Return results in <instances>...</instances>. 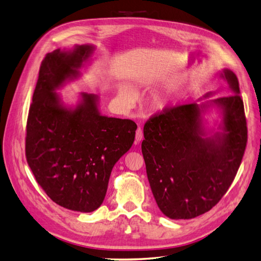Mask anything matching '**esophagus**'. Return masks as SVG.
<instances>
[{
	"label": "esophagus",
	"instance_id": "1",
	"mask_svg": "<svg viewBox=\"0 0 261 261\" xmlns=\"http://www.w3.org/2000/svg\"><path fill=\"white\" fill-rule=\"evenodd\" d=\"M143 138V132H142V129L139 126V128L137 129V132H136V143H139Z\"/></svg>",
	"mask_w": 261,
	"mask_h": 261
}]
</instances>
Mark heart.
Listing matches in <instances>:
<instances>
[{"label": "heart", "instance_id": "heart-1", "mask_svg": "<svg viewBox=\"0 0 261 261\" xmlns=\"http://www.w3.org/2000/svg\"><path fill=\"white\" fill-rule=\"evenodd\" d=\"M119 96L125 107H131L136 100L135 92H133V90L129 86H126V84H122V86L120 87ZM150 103L151 107L155 109V110L161 111L163 109H166L168 105V96L165 93H155L152 98H151Z\"/></svg>", "mask_w": 261, "mask_h": 261}]
</instances>
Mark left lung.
I'll return each mask as SVG.
<instances>
[{"instance_id": "left-lung-1", "label": "left lung", "mask_w": 261, "mask_h": 261, "mask_svg": "<svg viewBox=\"0 0 261 261\" xmlns=\"http://www.w3.org/2000/svg\"><path fill=\"white\" fill-rule=\"evenodd\" d=\"M220 76L231 94L165 109L144 124L141 150L151 191L170 219H192L215 207L244 156L247 123L238 79L229 69ZM213 108L221 121L209 128L204 116Z\"/></svg>"}]
</instances>
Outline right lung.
<instances>
[{"instance_id": "1", "label": "right lung", "mask_w": 261, "mask_h": 261, "mask_svg": "<svg viewBox=\"0 0 261 261\" xmlns=\"http://www.w3.org/2000/svg\"><path fill=\"white\" fill-rule=\"evenodd\" d=\"M95 46L57 48L42 61L30 107L25 154L38 184L61 207L92 213L105 200L114 165L135 141L132 120L102 116L99 96L65 105L57 90L81 76Z\"/></svg>"}]
</instances>
